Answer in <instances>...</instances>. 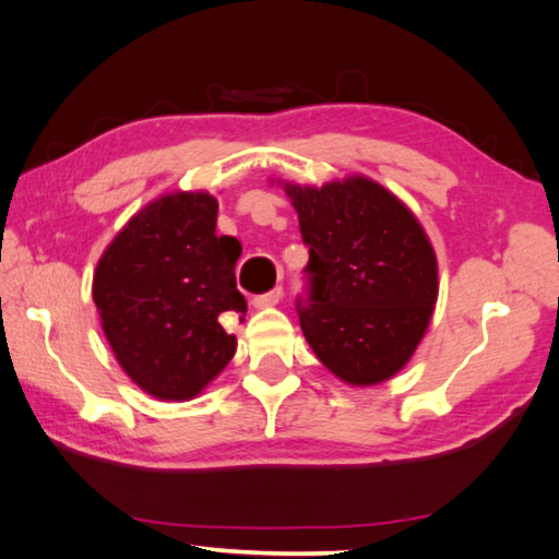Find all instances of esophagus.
<instances>
[{
  "label": "esophagus",
  "mask_w": 559,
  "mask_h": 559,
  "mask_svg": "<svg viewBox=\"0 0 559 559\" xmlns=\"http://www.w3.org/2000/svg\"><path fill=\"white\" fill-rule=\"evenodd\" d=\"M281 298H283V288L281 286H276L273 290H269V293H261V295H257V298L252 300V305L254 307H273V305H278L281 302Z\"/></svg>",
  "instance_id": "esophagus-1"
}]
</instances>
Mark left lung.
<instances>
[{
	"instance_id": "1",
	"label": "left lung",
	"mask_w": 559,
	"mask_h": 559,
	"mask_svg": "<svg viewBox=\"0 0 559 559\" xmlns=\"http://www.w3.org/2000/svg\"><path fill=\"white\" fill-rule=\"evenodd\" d=\"M310 247L307 290L295 300L317 358L350 384L396 374L437 302V259L420 223L367 177L322 189L286 185Z\"/></svg>"
}]
</instances>
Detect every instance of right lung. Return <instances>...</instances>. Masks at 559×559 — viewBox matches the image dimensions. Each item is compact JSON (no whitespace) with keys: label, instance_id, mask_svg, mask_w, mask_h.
<instances>
[{"label":"right lung","instance_id":"add662e5","mask_svg":"<svg viewBox=\"0 0 559 559\" xmlns=\"http://www.w3.org/2000/svg\"><path fill=\"white\" fill-rule=\"evenodd\" d=\"M218 201L175 192L129 221L98 261L93 300L124 372L156 399L197 396L235 355L221 317L247 312L235 286L242 247L216 235Z\"/></svg>","mask_w":559,"mask_h":559}]
</instances>
